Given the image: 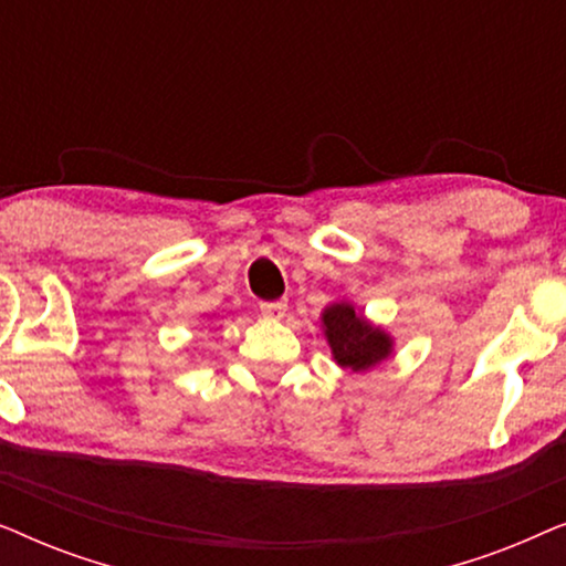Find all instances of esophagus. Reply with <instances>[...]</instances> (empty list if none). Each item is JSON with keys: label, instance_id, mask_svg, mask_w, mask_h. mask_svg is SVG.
Instances as JSON below:
<instances>
[{"label": "esophagus", "instance_id": "obj_1", "mask_svg": "<svg viewBox=\"0 0 566 566\" xmlns=\"http://www.w3.org/2000/svg\"><path fill=\"white\" fill-rule=\"evenodd\" d=\"M285 312H289V304L285 301H265V304H260V314L265 316V319H283Z\"/></svg>", "mask_w": 566, "mask_h": 566}]
</instances>
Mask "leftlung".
<instances>
[{"label": "left lung", "instance_id": "1", "mask_svg": "<svg viewBox=\"0 0 566 566\" xmlns=\"http://www.w3.org/2000/svg\"><path fill=\"white\" fill-rule=\"evenodd\" d=\"M324 332H327L335 360L343 368L366 370L389 355V337L381 329L370 327L347 304H335L324 312Z\"/></svg>", "mask_w": 566, "mask_h": 566}]
</instances>
